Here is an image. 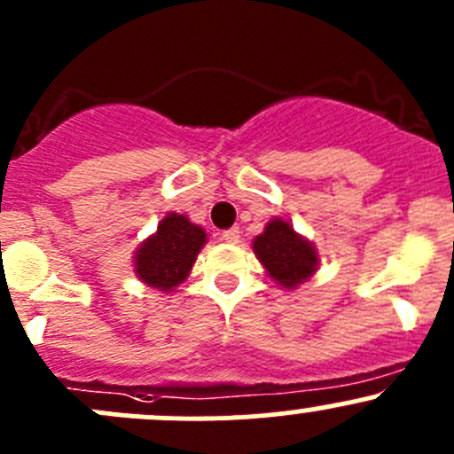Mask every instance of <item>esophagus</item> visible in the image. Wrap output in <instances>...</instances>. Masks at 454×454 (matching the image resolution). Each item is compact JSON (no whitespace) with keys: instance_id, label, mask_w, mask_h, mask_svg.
Instances as JSON below:
<instances>
[{"instance_id":"34e87169","label":"esophagus","mask_w":454,"mask_h":454,"mask_svg":"<svg viewBox=\"0 0 454 454\" xmlns=\"http://www.w3.org/2000/svg\"><path fill=\"white\" fill-rule=\"evenodd\" d=\"M239 237H241V231L237 226L228 228V231L222 232V239L228 241V244H237V241H239Z\"/></svg>"}]
</instances>
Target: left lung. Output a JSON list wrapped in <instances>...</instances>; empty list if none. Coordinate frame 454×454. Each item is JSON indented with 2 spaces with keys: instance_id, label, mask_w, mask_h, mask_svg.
<instances>
[{
  "instance_id": "left-lung-1",
  "label": "left lung",
  "mask_w": 454,
  "mask_h": 454,
  "mask_svg": "<svg viewBox=\"0 0 454 454\" xmlns=\"http://www.w3.org/2000/svg\"><path fill=\"white\" fill-rule=\"evenodd\" d=\"M253 248L270 277L283 287H296L308 281L318 265L312 244L296 235L283 219H272L263 235L256 237Z\"/></svg>"
}]
</instances>
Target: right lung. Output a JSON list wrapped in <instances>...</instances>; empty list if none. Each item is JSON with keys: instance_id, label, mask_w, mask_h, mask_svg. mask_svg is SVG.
Segmentation results:
<instances>
[{"instance_id": "right-lung-1", "label": "right lung", "mask_w": 454, "mask_h": 454, "mask_svg": "<svg viewBox=\"0 0 454 454\" xmlns=\"http://www.w3.org/2000/svg\"><path fill=\"white\" fill-rule=\"evenodd\" d=\"M206 232L191 223L184 215L168 213L160 222L158 232L145 241L136 254V274L151 287L171 292L189 277Z\"/></svg>"}]
</instances>
